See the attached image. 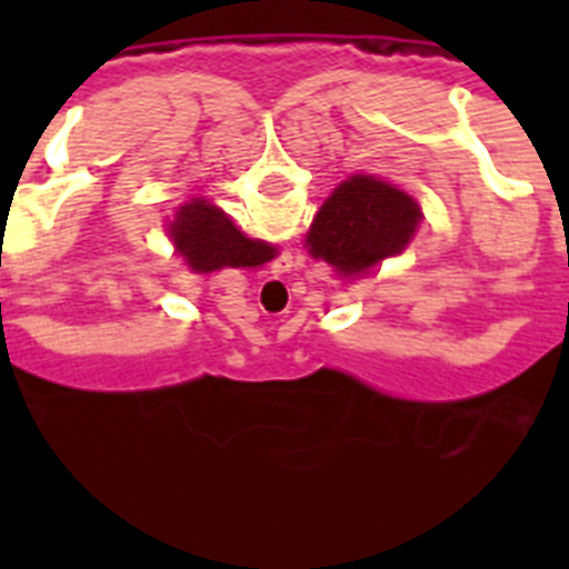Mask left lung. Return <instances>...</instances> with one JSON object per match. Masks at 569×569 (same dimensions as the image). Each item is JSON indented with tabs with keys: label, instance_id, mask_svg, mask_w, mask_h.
<instances>
[{
	"label": "left lung",
	"instance_id": "1",
	"mask_svg": "<svg viewBox=\"0 0 569 569\" xmlns=\"http://www.w3.org/2000/svg\"><path fill=\"white\" fill-rule=\"evenodd\" d=\"M419 222L421 208L413 196L376 176L356 173L325 199L305 248L339 276L356 279L387 256H399Z\"/></svg>",
	"mask_w": 569,
	"mask_h": 569
}]
</instances>
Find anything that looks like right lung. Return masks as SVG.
Wrapping results in <instances>:
<instances>
[{"instance_id":"right-lung-1","label":"right lung","mask_w":569,"mask_h":569,"mask_svg":"<svg viewBox=\"0 0 569 569\" xmlns=\"http://www.w3.org/2000/svg\"><path fill=\"white\" fill-rule=\"evenodd\" d=\"M170 239L176 253L184 256L188 268L196 273H213L222 268H261L276 256L273 244L248 239L224 210L208 199H190L176 210L170 222Z\"/></svg>"}]
</instances>
